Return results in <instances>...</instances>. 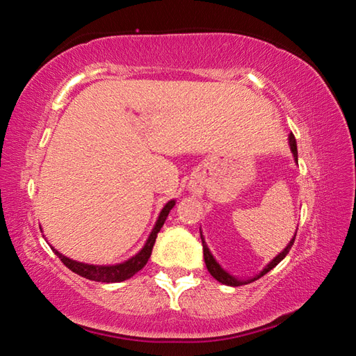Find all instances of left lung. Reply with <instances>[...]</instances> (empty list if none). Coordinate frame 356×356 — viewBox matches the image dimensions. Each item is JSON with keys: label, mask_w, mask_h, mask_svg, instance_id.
<instances>
[{"label": "left lung", "mask_w": 356, "mask_h": 356, "mask_svg": "<svg viewBox=\"0 0 356 356\" xmlns=\"http://www.w3.org/2000/svg\"><path fill=\"white\" fill-rule=\"evenodd\" d=\"M289 144H291V150H292V154H293V156H295V161H298V154H297V141H295V136H293V134L289 135ZM200 231H201V229H200ZM295 236H297V234H295ZM295 236H293V238L291 240V242H289V245L286 246L284 251L280 252V254L276 256V257L273 259V261L270 262V264L267 265V267H265V268L262 270L261 273L256 275L254 278H251V280H238V278H234L232 275H229L227 272H225V270H222V268L220 267V264L215 261V257L212 256V252L209 251V248H207L206 242H204L202 232H201V238H202V250H204V261H206V267H207V270H209V273L212 275L216 281H220L221 284L232 286V287L243 286V284H248V282H251V281H256L257 278H261V276H264L265 273H268L270 270L275 268L276 265H278V264L282 261V259H284V257L287 256L289 250L292 248V245H293V242H295Z\"/></svg>", "instance_id": "1"}]
</instances>
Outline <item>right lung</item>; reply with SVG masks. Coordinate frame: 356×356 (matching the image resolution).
<instances>
[{"label": "right lung", "mask_w": 356, "mask_h": 356, "mask_svg": "<svg viewBox=\"0 0 356 356\" xmlns=\"http://www.w3.org/2000/svg\"><path fill=\"white\" fill-rule=\"evenodd\" d=\"M174 204H176V201H170L163 209H161L159 220H156L146 245L143 246V250L138 252L136 256H134L131 259H129V261H125L122 264L89 265V264L72 261V259L63 256L61 252L56 251L55 248H53V251H55V254L59 259H61V262L65 265V267L70 268L74 273L83 276V278L91 280V281H99V282H120V281H125V280L131 278V276H134L135 273L140 272L144 265L147 264L150 254H152V248H154L156 234L160 232L161 227H163L165 221H166V216H168V213L171 212Z\"/></svg>", "instance_id": "add662e5"}]
</instances>
